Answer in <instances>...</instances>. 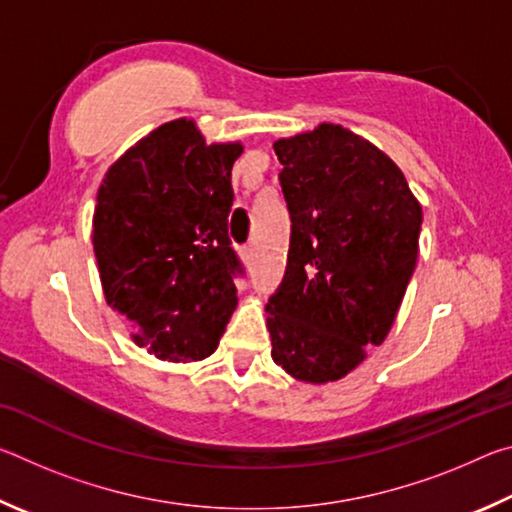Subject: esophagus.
Instances as JSON below:
<instances>
[{"label":"esophagus","instance_id":"obj_1","mask_svg":"<svg viewBox=\"0 0 512 512\" xmlns=\"http://www.w3.org/2000/svg\"><path fill=\"white\" fill-rule=\"evenodd\" d=\"M241 259H244L246 264H250L255 259V248L253 246H244L241 248Z\"/></svg>","mask_w":512,"mask_h":512}]
</instances>
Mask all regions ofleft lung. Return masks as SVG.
<instances>
[{"label":"left lung","mask_w":512,"mask_h":512,"mask_svg":"<svg viewBox=\"0 0 512 512\" xmlns=\"http://www.w3.org/2000/svg\"><path fill=\"white\" fill-rule=\"evenodd\" d=\"M273 149L291 246L266 305L271 357L293 379L327 384L391 332L418 259L422 207L402 169L339 124L282 137Z\"/></svg>","instance_id":"obj_1"}]
</instances>
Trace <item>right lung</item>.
Returning <instances> with one entry per match:
<instances>
[{
  "instance_id": "right-lung-1",
  "label": "right lung",
  "mask_w": 512,
  "mask_h": 512,
  "mask_svg": "<svg viewBox=\"0 0 512 512\" xmlns=\"http://www.w3.org/2000/svg\"><path fill=\"white\" fill-rule=\"evenodd\" d=\"M241 151V142L207 144L196 121L180 117L103 176L92 216L103 296L162 361L210 357L237 307L228 214Z\"/></svg>"
}]
</instances>
